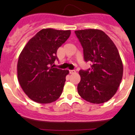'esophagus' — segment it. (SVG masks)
<instances>
[{
    "label": "esophagus",
    "instance_id": "1",
    "mask_svg": "<svg viewBox=\"0 0 135 135\" xmlns=\"http://www.w3.org/2000/svg\"><path fill=\"white\" fill-rule=\"evenodd\" d=\"M75 73H76V71H75V70H69V73H70V74H74Z\"/></svg>",
    "mask_w": 135,
    "mask_h": 135
}]
</instances>
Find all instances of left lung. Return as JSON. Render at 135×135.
I'll list each match as a JSON object with an SVG mask.
<instances>
[{
    "label": "left lung",
    "mask_w": 135,
    "mask_h": 135,
    "mask_svg": "<svg viewBox=\"0 0 135 135\" xmlns=\"http://www.w3.org/2000/svg\"><path fill=\"white\" fill-rule=\"evenodd\" d=\"M75 34L82 46L84 60L92 62L91 69L79 71L78 94L93 104L105 103L116 93L123 77V63L118 49L101 30H79Z\"/></svg>",
    "instance_id": "left-lung-1"
}]
</instances>
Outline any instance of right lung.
<instances>
[{
	"label": "right lung",
	"instance_id": "add662e5",
	"mask_svg": "<svg viewBox=\"0 0 135 135\" xmlns=\"http://www.w3.org/2000/svg\"><path fill=\"white\" fill-rule=\"evenodd\" d=\"M70 30L44 28L23 49L17 62V78L28 98L42 104L57 100L62 92L68 70L54 68L57 51L70 36Z\"/></svg>",
	"mask_w": 135,
	"mask_h": 135
}]
</instances>
